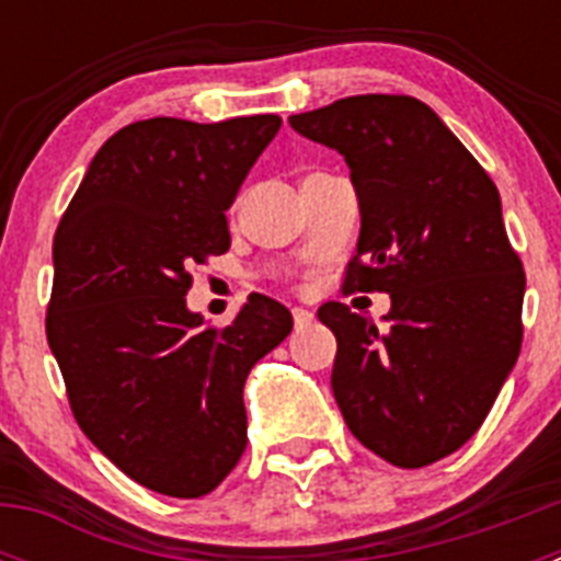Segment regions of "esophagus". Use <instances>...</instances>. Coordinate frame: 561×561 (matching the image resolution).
Returning <instances> with one entry per match:
<instances>
[{
	"label": "esophagus",
	"mask_w": 561,
	"mask_h": 561,
	"mask_svg": "<svg viewBox=\"0 0 561 561\" xmlns=\"http://www.w3.org/2000/svg\"><path fill=\"white\" fill-rule=\"evenodd\" d=\"M291 314H295V329H297V331L309 329V325L314 323V314H311L309 309H300V306H297V309L291 311Z\"/></svg>",
	"instance_id": "obj_1"
}]
</instances>
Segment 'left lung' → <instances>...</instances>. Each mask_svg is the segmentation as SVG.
Masks as SVG:
<instances>
[{
  "instance_id": "8db88e82",
  "label": "left lung",
  "mask_w": 561,
  "mask_h": 561,
  "mask_svg": "<svg viewBox=\"0 0 561 561\" xmlns=\"http://www.w3.org/2000/svg\"><path fill=\"white\" fill-rule=\"evenodd\" d=\"M289 126L351 171L362 227L345 289L390 295L385 325L317 311L336 336L342 419L388 463H435L478 433L523 342L525 272L497 187L415 98H342Z\"/></svg>"
}]
</instances>
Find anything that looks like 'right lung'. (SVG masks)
Listing matches in <instances>:
<instances>
[{"mask_svg":"<svg viewBox=\"0 0 561 561\" xmlns=\"http://www.w3.org/2000/svg\"><path fill=\"white\" fill-rule=\"evenodd\" d=\"M277 128V114L121 128L53 241L47 342L72 413L121 472L168 497H202L232 472L247 374L291 331L266 295L225 331L185 304V266L230 250L225 210Z\"/></svg>","mask_w":561,"mask_h":561,"instance_id":"add662e5","label":"right lung"}]
</instances>
